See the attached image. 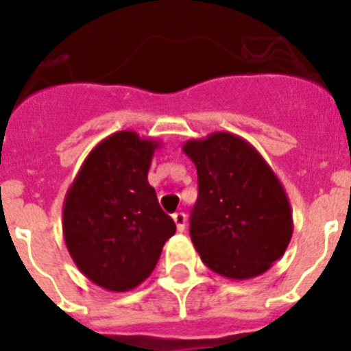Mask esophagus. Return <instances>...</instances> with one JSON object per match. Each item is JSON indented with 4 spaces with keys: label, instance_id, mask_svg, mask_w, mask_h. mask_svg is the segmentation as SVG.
Wrapping results in <instances>:
<instances>
[{
    "label": "esophagus",
    "instance_id": "esophagus-1",
    "mask_svg": "<svg viewBox=\"0 0 351 351\" xmlns=\"http://www.w3.org/2000/svg\"><path fill=\"white\" fill-rule=\"evenodd\" d=\"M173 218V223H176V226H178V232H184L186 228V214L184 213H176L172 216Z\"/></svg>",
    "mask_w": 351,
    "mask_h": 351
}]
</instances>
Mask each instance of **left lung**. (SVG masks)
Instances as JSON below:
<instances>
[{"label":"left lung","instance_id":"obj_1","mask_svg":"<svg viewBox=\"0 0 351 351\" xmlns=\"http://www.w3.org/2000/svg\"><path fill=\"white\" fill-rule=\"evenodd\" d=\"M182 151L197 167L190 235L210 271L251 280L271 269L293 234L287 191L250 142L228 132L191 138Z\"/></svg>","mask_w":351,"mask_h":351}]
</instances>
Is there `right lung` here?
<instances>
[{"mask_svg": "<svg viewBox=\"0 0 351 351\" xmlns=\"http://www.w3.org/2000/svg\"><path fill=\"white\" fill-rule=\"evenodd\" d=\"M160 142L117 132L84 160L63 204V235L79 271L98 287L128 291L153 272L176 223L161 210L147 172Z\"/></svg>", "mask_w": 351, "mask_h": 351, "instance_id": "right-lung-1", "label": "right lung"}]
</instances>
